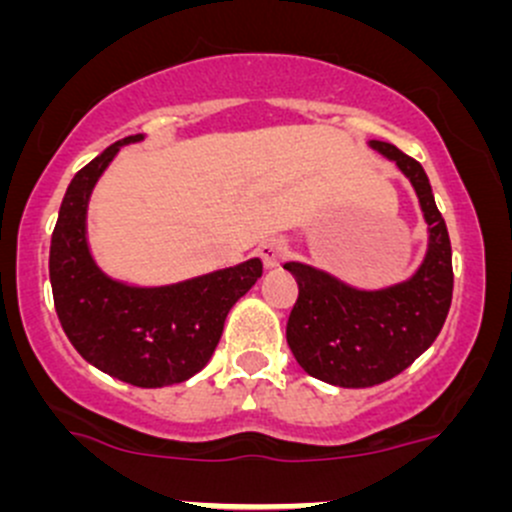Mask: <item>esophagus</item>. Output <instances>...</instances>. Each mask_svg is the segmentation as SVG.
Masks as SVG:
<instances>
[{
	"label": "esophagus",
	"instance_id": "obj_1",
	"mask_svg": "<svg viewBox=\"0 0 512 512\" xmlns=\"http://www.w3.org/2000/svg\"><path fill=\"white\" fill-rule=\"evenodd\" d=\"M257 255H260L265 270H275V267H280V262L287 257V245L282 240L262 242L260 250H257Z\"/></svg>",
	"mask_w": 512,
	"mask_h": 512
}]
</instances>
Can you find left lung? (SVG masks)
Masks as SVG:
<instances>
[{"label": "left lung", "mask_w": 512, "mask_h": 512, "mask_svg": "<svg viewBox=\"0 0 512 512\" xmlns=\"http://www.w3.org/2000/svg\"><path fill=\"white\" fill-rule=\"evenodd\" d=\"M369 146L394 160L414 185L428 225L421 267L399 285L356 289L312 265H285L299 285L287 319L289 349L309 376L344 389L384 384L409 369L436 342L453 297L451 240L426 170L391 143Z\"/></svg>", "instance_id": "obj_1"}]
</instances>
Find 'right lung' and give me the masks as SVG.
I'll list each match as a JSON object with an SVG mask.
<instances>
[{
  "label": "right lung",
  "mask_w": 512,
  "mask_h": 512,
  "mask_svg": "<svg viewBox=\"0 0 512 512\" xmlns=\"http://www.w3.org/2000/svg\"><path fill=\"white\" fill-rule=\"evenodd\" d=\"M108 146L74 175L51 235L49 280L66 337L103 374L141 389L180 384L213 356L232 304L262 277L257 257L163 287L111 280L91 257L86 213L91 190L121 146Z\"/></svg>",
  "instance_id": "add662e5"
}]
</instances>
